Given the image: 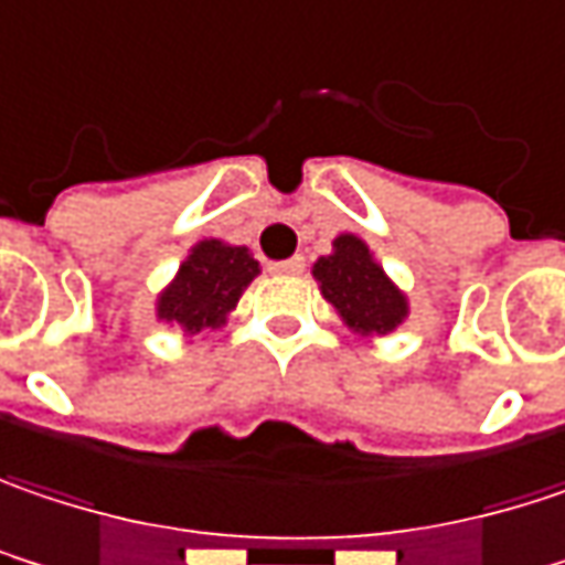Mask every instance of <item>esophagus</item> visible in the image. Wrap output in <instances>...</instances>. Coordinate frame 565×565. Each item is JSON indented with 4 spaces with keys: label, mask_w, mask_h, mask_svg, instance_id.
Instances as JSON below:
<instances>
[{
    "label": "esophagus",
    "mask_w": 565,
    "mask_h": 565,
    "mask_svg": "<svg viewBox=\"0 0 565 565\" xmlns=\"http://www.w3.org/2000/svg\"><path fill=\"white\" fill-rule=\"evenodd\" d=\"M303 265H307V258L294 255V258H284V262H268V271H275V275H300Z\"/></svg>",
    "instance_id": "obj_1"
}]
</instances>
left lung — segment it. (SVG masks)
<instances>
[{
  "instance_id": "obj_1",
  "label": "left lung",
  "mask_w": 565,
  "mask_h": 565,
  "mask_svg": "<svg viewBox=\"0 0 565 565\" xmlns=\"http://www.w3.org/2000/svg\"><path fill=\"white\" fill-rule=\"evenodd\" d=\"M335 252L313 265L322 297L342 313L354 332H390L406 316V297L386 281L367 246L354 236H339Z\"/></svg>"
}]
</instances>
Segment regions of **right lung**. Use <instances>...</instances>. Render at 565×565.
I'll list each match as a JSON object with an SVG mask.
<instances>
[{
	"label": "right lung",
	"instance_id": "right-lung-1",
	"mask_svg": "<svg viewBox=\"0 0 565 565\" xmlns=\"http://www.w3.org/2000/svg\"><path fill=\"white\" fill-rule=\"evenodd\" d=\"M255 275L258 262L246 246H223L216 239H204L188 255L172 287L159 297V319L179 322L191 335L216 329Z\"/></svg>",
	"mask_w": 565,
	"mask_h": 565
}]
</instances>
